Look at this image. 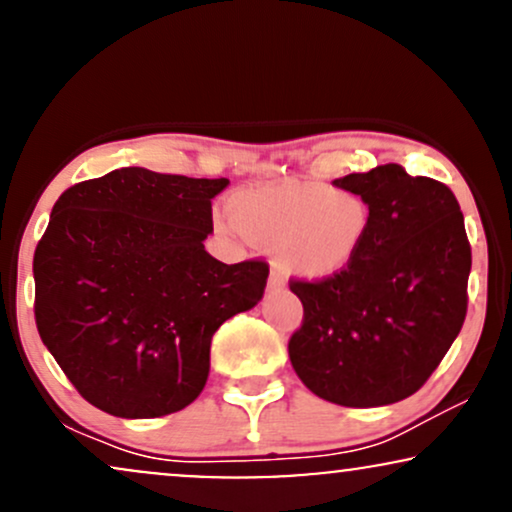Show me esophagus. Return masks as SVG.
Returning a JSON list of instances; mask_svg holds the SVG:
<instances>
[{"mask_svg":"<svg viewBox=\"0 0 512 512\" xmlns=\"http://www.w3.org/2000/svg\"><path fill=\"white\" fill-rule=\"evenodd\" d=\"M282 287H285V280L280 278L278 273H270V278H268V290H282Z\"/></svg>","mask_w":512,"mask_h":512,"instance_id":"1","label":"esophagus"}]
</instances>
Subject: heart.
<instances>
[{
  "label": "heart",
  "instance_id": "1",
  "mask_svg": "<svg viewBox=\"0 0 512 512\" xmlns=\"http://www.w3.org/2000/svg\"><path fill=\"white\" fill-rule=\"evenodd\" d=\"M239 234L270 246L275 268L294 280L338 278L364 254L374 210L359 191L321 182L256 186L227 203Z\"/></svg>",
  "mask_w": 512,
  "mask_h": 512
}]
</instances>
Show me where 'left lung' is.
Here are the masks:
<instances>
[{
  "instance_id": "1",
  "label": "left lung",
  "mask_w": 512,
  "mask_h": 512,
  "mask_svg": "<svg viewBox=\"0 0 512 512\" xmlns=\"http://www.w3.org/2000/svg\"><path fill=\"white\" fill-rule=\"evenodd\" d=\"M333 184L369 201L374 230L338 278L290 285L304 304L290 362L318 398L393 405L424 386L465 323V218L446 184L412 177L395 162Z\"/></svg>"
}]
</instances>
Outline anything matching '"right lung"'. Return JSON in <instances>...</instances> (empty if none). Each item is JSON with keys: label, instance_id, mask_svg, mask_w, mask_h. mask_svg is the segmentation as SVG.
<instances>
[{"label": "right lung", "instance_id": "1", "mask_svg": "<svg viewBox=\"0 0 512 512\" xmlns=\"http://www.w3.org/2000/svg\"><path fill=\"white\" fill-rule=\"evenodd\" d=\"M227 184L122 167L54 203L33 256L35 323L98 410H184L208 381L215 330L261 302L266 263L227 266L203 246Z\"/></svg>", "mask_w": 512, "mask_h": 512}]
</instances>
